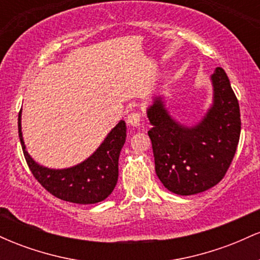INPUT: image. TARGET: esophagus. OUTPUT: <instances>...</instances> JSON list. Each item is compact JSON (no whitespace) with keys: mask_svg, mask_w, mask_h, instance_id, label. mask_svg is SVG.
<instances>
[{"mask_svg":"<svg viewBox=\"0 0 260 260\" xmlns=\"http://www.w3.org/2000/svg\"><path fill=\"white\" fill-rule=\"evenodd\" d=\"M140 113L136 112V111H131L127 115V123L129 124L131 127H137L139 126L140 123Z\"/></svg>","mask_w":260,"mask_h":260,"instance_id":"esophagus-1","label":"esophagus"}]
</instances>
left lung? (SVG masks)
I'll return each mask as SVG.
<instances>
[{"label":"left lung","instance_id":"1","mask_svg":"<svg viewBox=\"0 0 260 260\" xmlns=\"http://www.w3.org/2000/svg\"><path fill=\"white\" fill-rule=\"evenodd\" d=\"M213 101L198 122L184 124L166 107L164 95L153 96L147 116L153 127L155 171L161 183L178 196L204 192L219 183L234 159L241 134L237 98L228 74L217 67L210 76Z\"/></svg>","mask_w":260,"mask_h":260}]
</instances>
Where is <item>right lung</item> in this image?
I'll list each match as a JSON object with an SVG mask.
<instances>
[{"label": "right lung", "mask_w": 260, "mask_h": 260, "mask_svg": "<svg viewBox=\"0 0 260 260\" xmlns=\"http://www.w3.org/2000/svg\"><path fill=\"white\" fill-rule=\"evenodd\" d=\"M18 133L31 174L52 196L77 204H95L112 193L118 180V157L127 137L123 120L110 131L90 156L66 169L46 168L29 155L22 133V110L18 115Z\"/></svg>", "instance_id": "1"}]
</instances>
